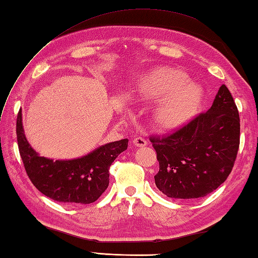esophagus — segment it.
<instances>
[{
	"instance_id": "esophagus-1",
	"label": "esophagus",
	"mask_w": 258,
	"mask_h": 258,
	"mask_svg": "<svg viewBox=\"0 0 258 258\" xmlns=\"http://www.w3.org/2000/svg\"><path fill=\"white\" fill-rule=\"evenodd\" d=\"M133 144L135 146H138V147H144L147 144V142L145 141V139L140 138V136H138V138H135L133 140Z\"/></svg>"
}]
</instances>
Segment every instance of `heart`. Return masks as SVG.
<instances>
[{"label": "heart", "mask_w": 258, "mask_h": 258, "mask_svg": "<svg viewBox=\"0 0 258 258\" xmlns=\"http://www.w3.org/2000/svg\"><path fill=\"white\" fill-rule=\"evenodd\" d=\"M134 95L141 101H157V123L173 128L194 116L202 100V89L188 82L183 71L162 68L145 74L135 86Z\"/></svg>", "instance_id": "obj_1"}]
</instances>
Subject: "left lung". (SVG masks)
I'll list each match as a JSON object with an SVG mask.
<instances>
[{"instance_id":"1","label":"left lung","mask_w":258,"mask_h":258,"mask_svg":"<svg viewBox=\"0 0 258 258\" xmlns=\"http://www.w3.org/2000/svg\"><path fill=\"white\" fill-rule=\"evenodd\" d=\"M239 114L226 85L211 108L167 136H151L160 171L157 188L167 197H204L225 182L239 147Z\"/></svg>"}]
</instances>
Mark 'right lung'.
<instances>
[{
  "mask_svg": "<svg viewBox=\"0 0 258 258\" xmlns=\"http://www.w3.org/2000/svg\"><path fill=\"white\" fill-rule=\"evenodd\" d=\"M16 135L20 155L33 185L50 199L69 204H91L105 191L109 166L128 143L124 139L75 160L53 161L38 155L29 144L22 125V111L16 120Z\"/></svg>",
  "mask_w": 258,
  "mask_h": 258,
  "instance_id": "add662e5",
  "label": "right lung"
}]
</instances>
